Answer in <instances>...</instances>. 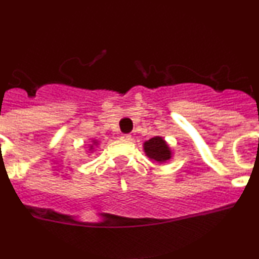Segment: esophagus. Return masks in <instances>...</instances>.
<instances>
[{
  "label": "esophagus",
  "mask_w": 259,
  "mask_h": 259,
  "mask_svg": "<svg viewBox=\"0 0 259 259\" xmlns=\"http://www.w3.org/2000/svg\"><path fill=\"white\" fill-rule=\"evenodd\" d=\"M121 139H123V140H132V135H130V134H123V135H121Z\"/></svg>",
  "instance_id": "1"
}]
</instances>
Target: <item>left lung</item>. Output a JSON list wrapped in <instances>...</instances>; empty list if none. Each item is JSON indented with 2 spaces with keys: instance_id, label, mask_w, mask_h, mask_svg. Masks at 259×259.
I'll return each mask as SVG.
<instances>
[{
  "instance_id": "8db88e82",
  "label": "left lung",
  "mask_w": 259,
  "mask_h": 259,
  "mask_svg": "<svg viewBox=\"0 0 259 259\" xmlns=\"http://www.w3.org/2000/svg\"><path fill=\"white\" fill-rule=\"evenodd\" d=\"M144 151L148 158L157 163H165L171 158V150L160 136H154L144 144Z\"/></svg>"
}]
</instances>
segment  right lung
Instances as JSON below:
<instances>
[{
  "label": "right lung",
  "mask_w": 259,
  "mask_h": 259,
  "mask_svg": "<svg viewBox=\"0 0 259 259\" xmlns=\"http://www.w3.org/2000/svg\"><path fill=\"white\" fill-rule=\"evenodd\" d=\"M97 144H99V142H97L96 140H94V141H92V145H90V151L94 150V146H96Z\"/></svg>",
  "instance_id": "right-lung-1"
}]
</instances>
